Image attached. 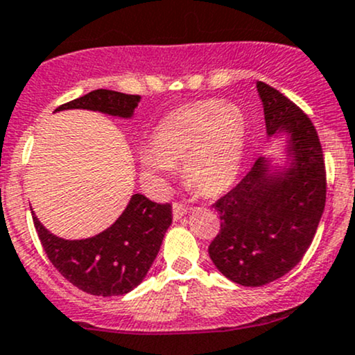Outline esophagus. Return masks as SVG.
Listing matches in <instances>:
<instances>
[{"label":"esophagus","instance_id":"34e87169","mask_svg":"<svg viewBox=\"0 0 355 355\" xmlns=\"http://www.w3.org/2000/svg\"><path fill=\"white\" fill-rule=\"evenodd\" d=\"M187 211H189V208H187L185 205L178 203V202H173V218L175 220H180Z\"/></svg>","mask_w":355,"mask_h":355}]
</instances>
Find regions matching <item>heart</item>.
Listing matches in <instances>:
<instances>
[{"instance_id": "obj_1", "label": "heart", "mask_w": 355, "mask_h": 355, "mask_svg": "<svg viewBox=\"0 0 355 355\" xmlns=\"http://www.w3.org/2000/svg\"><path fill=\"white\" fill-rule=\"evenodd\" d=\"M241 109L218 101H198L173 110L157 125L140 152L144 175L164 187L172 166L183 164L187 180L203 193H218L233 182L245 145Z\"/></svg>"}]
</instances>
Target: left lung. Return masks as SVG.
<instances>
[{"instance_id":"obj_1","label":"left lung","mask_w":355,"mask_h":355,"mask_svg":"<svg viewBox=\"0 0 355 355\" xmlns=\"http://www.w3.org/2000/svg\"><path fill=\"white\" fill-rule=\"evenodd\" d=\"M268 135L289 132L293 166L271 175L258 159L236 187L220 196L213 208L220 232L208 246L211 261L233 283L263 286L279 279L301 261L311 246L324 205L326 165L321 140L307 114L258 80Z\"/></svg>"}]
</instances>
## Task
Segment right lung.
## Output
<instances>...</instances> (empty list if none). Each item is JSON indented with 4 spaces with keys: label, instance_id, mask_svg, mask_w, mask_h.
Listing matches in <instances>:
<instances>
[{
    "label": "right lung",
    "instance_id": "obj_1",
    "mask_svg": "<svg viewBox=\"0 0 355 355\" xmlns=\"http://www.w3.org/2000/svg\"><path fill=\"white\" fill-rule=\"evenodd\" d=\"M140 96L97 89L55 109H89L130 117ZM34 228L49 261L80 291L94 296H121L137 288L159 254L172 223V205L132 195L119 220L87 240H62L49 233L33 213Z\"/></svg>",
    "mask_w": 355,
    "mask_h": 355
}]
</instances>
